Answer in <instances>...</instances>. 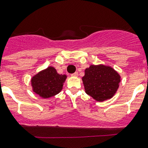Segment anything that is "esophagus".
I'll list each match as a JSON object with an SVG mask.
<instances>
[{
	"label": "esophagus",
	"mask_w": 148,
	"mask_h": 148,
	"mask_svg": "<svg viewBox=\"0 0 148 148\" xmlns=\"http://www.w3.org/2000/svg\"><path fill=\"white\" fill-rule=\"evenodd\" d=\"M72 77H77L78 76V73L77 72H75V73H74V74H71Z\"/></svg>",
	"instance_id": "obj_1"
}]
</instances>
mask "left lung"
I'll return each mask as SVG.
<instances>
[{"label":"left lung","mask_w":148,"mask_h":148,"mask_svg":"<svg viewBox=\"0 0 148 148\" xmlns=\"http://www.w3.org/2000/svg\"><path fill=\"white\" fill-rule=\"evenodd\" d=\"M82 77L86 93L97 101L110 99L120 86L121 77L110 65L91 64Z\"/></svg>","instance_id":"1"}]
</instances>
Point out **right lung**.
<instances>
[{
  "mask_svg": "<svg viewBox=\"0 0 148 148\" xmlns=\"http://www.w3.org/2000/svg\"><path fill=\"white\" fill-rule=\"evenodd\" d=\"M66 74H59L53 66L40 71L31 79L32 91L43 99H48L62 90Z\"/></svg>",
  "mask_w": 148,
  "mask_h": 148,
  "instance_id": "obj_1",
  "label": "right lung"
}]
</instances>
